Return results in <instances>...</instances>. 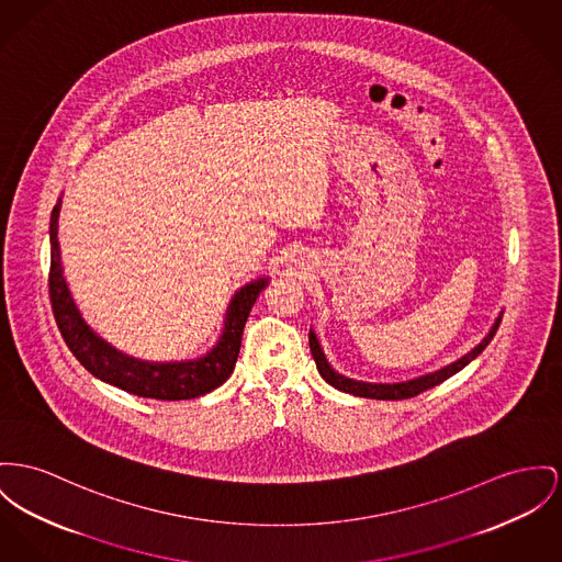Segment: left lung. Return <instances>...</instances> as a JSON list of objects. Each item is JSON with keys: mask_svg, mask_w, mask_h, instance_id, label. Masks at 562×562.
I'll return each mask as SVG.
<instances>
[{"mask_svg": "<svg viewBox=\"0 0 562 562\" xmlns=\"http://www.w3.org/2000/svg\"><path fill=\"white\" fill-rule=\"evenodd\" d=\"M498 326H501V315H498V319L494 322V326H492V330L487 333V337L484 338L475 349H471L467 356H462L460 360L451 362V364L439 369V371H435V373L422 374V376H417V379H409V381H403V383H367V381H356V379L342 376V374H338L337 371L328 364V360H326V356H324V351H322V347H319V340H317L313 330L308 333V345H311V353H313V360H315V364H317V371H319V374H322L333 387H337L340 392H347V394H353V396H362V398L403 401V398H413V396H417V394H422V392H426V390H430V387L443 383L451 374L462 371L471 360H475V358L486 349L487 342L496 335Z\"/></svg>", "mask_w": 562, "mask_h": 562, "instance_id": "obj_1", "label": "left lung"}]
</instances>
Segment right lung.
<instances>
[{"label":"right lung","instance_id":"right-lung-1","mask_svg":"<svg viewBox=\"0 0 562 562\" xmlns=\"http://www.w3.org/2000/svg\"><path fill=\"white\" fill-rule=\"evenodd\" d=\"M61 204L50 213V272H48V294L50 306L57 322V328L76 360L102 381L121 387L130 394L157 401H188L198 398L215 387H220L225 379L234 371L243 330L251 306L260 296L268 279L251 281L240 288L227 306L225 313L224 335L217 345L198 360L189 362H145L132 356L121 353L111 342L98 337L80 311L76 308L75 300L70 296L68 283L64 279L61 260H59V240H57V217Z\"/></svg>","mask_w":562,"mask_h":562}]
</instances>
